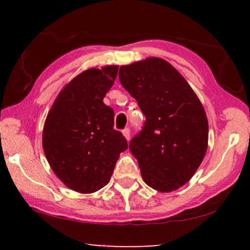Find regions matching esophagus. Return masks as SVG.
<instances>
[{
  "label": "esophagus",
  "mask_w": 250,
  "mask_h": 250,
  "mask_svg": "<svg viewBox=\"0 0 250 250\" xmlns=\"http://www.w3.org/2000/svg\"><path fill=\"white\" fill-rule=\"evenodd\" d=\"M122 134L125 135V138L126 139V141L130 140V129L129 128H125L122 130Z\"/></svg>",
  "instance_id": "34e87169"
}]
</instances>
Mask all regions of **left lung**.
I'll list each match as a JSON object with an SVG mask.
<instances>
[{
  "label": "left lung",
  "mask_w": 250,
  "mask_h": 250,
  "mask_svg": "<svg viewBox=\"0 0 250 250\" xmlns=\"http://www.w3.org/2000/svg\"><path fill=\"white\" fill-rule=\"evenodd\" d=\"M119 78L146 119L129 145L142 179L159 192L175 191L192 179L206 153L208 122L203 104L183 76L162 58L121 66Z\"/></svg>",
  "instance_id": "left-lung-1"
}]
</instances>
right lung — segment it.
Returning a JSON list of instances; mask_svg holds the SVG:
<instances>
[{"instance_id": "right-lung-1", "label": "right lung", "mask_w": 250, "mask_h": 250, "mask_svg": "<svg viewBox=\"0 0 250 250\" xmlns=\"http://www.w3.org/2000/svg\"><path fill=\"white\" fill-rule=\"evenodd\" d=\"M117 65L89 68L62 88L46 117L43 149L67 188L90 194L108 184L128 142L113 129V110L104 98L117 78Z\"/></svg>"}]
</instances>
